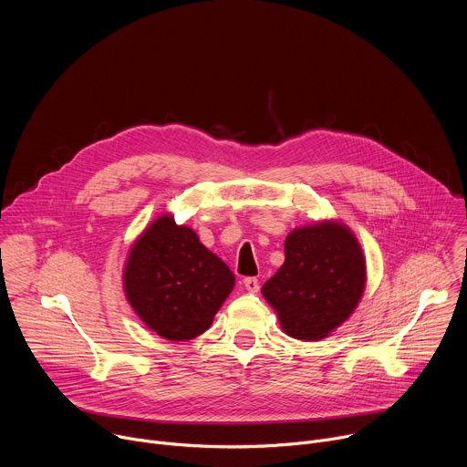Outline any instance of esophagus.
<instances>
[{"instance_id": "1", "label": "esophagus", "mask_w": 467, "mask_h": 467, "mask_svg": "<svg viewBox=\"0 0 467 467\" xmlns=\"http://www.w3.org/2000/svg\"><path fill=\"white\" fill-rule=\"evenodd\" d=\"M244 288L249 292V294H256L260 290V285L254 277H245L244 279Z\"/></svg>"}]
</instances>
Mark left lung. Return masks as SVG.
Instances as JSON below:
<instances>
[{
    "label": "left lung",
    "instance_id": "1",
    "mask_svg": "<svg viewBox=\"0 0 467 467\" xmlns=\"http://www.w3.org/2000/svg\"><path fill=\"white\" fill-rule=\"evenodd\" d=\"M366 281V256L355 233L338 220H321L286 236L285 262L260 292L288 337L319 342L351 317Z\"/></svg>",
    "mask_w": 467,
    "mask_h": 467
}]
</instances>
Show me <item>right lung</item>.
Here are the masks:
<instances>
[{
  "label": "right lung",
  "instance_id": "right-lung-1",
  "mask_svg": "<svg viewBox=\"0 0 467 467\" xmlns=\"http://www.w3.org/2000/svg\"><path fill=\"white\" fill-rule=\"evenodd\" d=\"M121 279L130 308L170 342L203 335L234 288L229 265L171 214L153 220L132 242Z\"/></svg>",
  "mask_w": 467,
  "mask_h": 467
}]
</instances>
